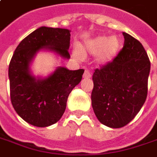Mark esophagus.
I'll return each instance as SVG.
<instances>
[{
    "label": "esophagus",
    "mask_w": 157,
    "mask_h": 157,
    "mask_svg": "<svg viewBox=\"0 0 157 157\" xmlns=\"http://www.w3.org/2000/svg\"><path fill=\"white\" fill-rule=\"evenodd\" d=\"M90 77H91V73H90V72L88 71V70H85V72H84V75H83V78H90Z\"/></svg>",
    "instance_id": "1"
}]
</instances>
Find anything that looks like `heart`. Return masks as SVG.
Here are the masks:
<instances>
[{
	"mask_svg": "<svg viewBox=\"0 0 157 157\" xmlns=\"http://www.w3.org/2000/svg\"><path fill=\"white\" fill-rule=\"evenodd\" d=\"M122 48V41L116 36H98L85 41L80 49H76L74 55L81 59L87 56H97V61L101 65L109 64L119 55Z\"/></svg>",
	"mask_w": 157,
	"mask_h": 157,
	"instance_id": "heart-1",
	"label": "heart"
}]
</instances>
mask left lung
<instances>
[{"mask_svg":"<svg viewBox=\"0 0 157 157\" xmlns=\"http://www.w3.org/2000/svg\"><path fill=\"white\" fill-rule=\"evenodd\" d=\"M112 62L93 73L91 104L98 121L111 128L132 121L146 100L151 61L141 43L126 32Z\"/></svg>","mask_w":157,"mask_h":157,"instance_id":"obj_1","label":"left lung"}]
</instances>
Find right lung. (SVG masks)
I'll return each instance as SVG.
<instances>
[{"mask_svg": "<svg viewBox=\"0 0 157 157\" xmlns=\"http://www.w3.org/2000/svg\"><path fill=\"white\" fill-rule=\"evenodd\" d=\"M70 31L42 26L19 43L8 68L11 101L25 121L37 127L51 126L60 121L69 94L80 83L84 69L68 70L59 67L44 78H36L30 64L42 49L69 59Z\"/></svg>", "mask_w": 157, "mask_h": 157, "instance_id": "right-lung-1", "label": "right lung"}]
</instances>
